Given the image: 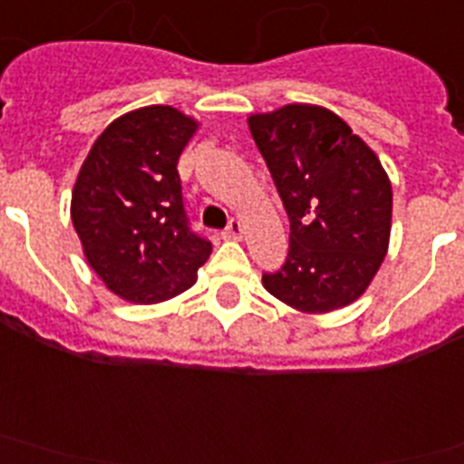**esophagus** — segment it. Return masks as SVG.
<instances>
[{"label":"esophagus","mask_w":464,"mask_h":464,"mask_svg":"<svg viewBox=\"0 0 464 464\" xmlns=\"http://www.w3.org/2000/svg\"><path fill=\"white\" fill-rule=\"evenodd\" d=\"M225 239H244V225H241V220H229L227 229L223 232Z\"/></svg>","instance_id":"obj_1"}]
</instances>
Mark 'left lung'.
I'll use <instances>...</instances> for the list:
<instances>
[{
  "instance_id": "left-lung-1",
  "label": "left lung",
  "mask_w": 464,
  "mask_h": 464,
  "mask_svg": "<svg viewBox=\"0 0 464 464\" xmlns=\"http://www.w3.org/2000/svg\"><path fill=\"white\" fill-rule=\"evenodd\" d=\"M248 130L286 208L289 256L263 286L298 313L324 315L365 294L392 239V179L334 111L286 103Z\"/></svg>"
}]
</instances>
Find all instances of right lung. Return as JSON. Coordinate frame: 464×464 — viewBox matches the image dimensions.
Returning a JSON list of instances; mask_svg holds the SVG:
<instances>
[{
	"label": "right lung",
	"instance_id": "1",
	"mask_svg": "<svg viewBox=\"0 0 464 464\" xmlns=\"http://www.w3.org/2000/svg\"><path fill=\"white\" fill-rule=\"evenodd\" d=\"M201 122L172 106L128 111L103 130L80 168L71 220L109 292L151 305L197 282L210 241L189 229L178 160Z\"/></svg>",
	"mask_w": 464,
	"mask_h": 464
}]
</instances>
